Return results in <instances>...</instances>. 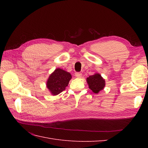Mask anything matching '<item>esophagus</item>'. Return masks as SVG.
Wrapping results in <instances>:
<instances>
[{
    "label": "esophagus",
    "mask_w": 148,
    "mask_h": 148,
    "mask_svg": "<svg viewBox=\"0 0 148 148\" xmlns=\"http://www.w3.org/2000/svg\"><path fill=\"white\" fill-rule=\"evenodd\" d=\"M75 76L77 77H78V78H80V77H82V73H79V72H77V73H75Z\"/></svg>",
    "instance_id": "1"
}]
</instances>
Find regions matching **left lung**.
<instances>
[{
  "label": "left lung",
  "mask_w": 148,
  "mask_h": 148,
  "mask_svg": "<svg viewBox=\"0 0 148 148\" xmlns=\"http://www.w3.org/2000/svg\"><path fill=\"white\" fill-rule=\"evenodd\" d=\"M87 83L89 88L95 93H98L105 86V80L98 73L89 76L87 78Z\"/></svg>",
  "instance_id": "1"
}]
</instances>
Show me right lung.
Masks as SVG:
<instances>
[{"instance_id": "right-lung-1", "label": "right lung", "mask_w": 148, "mask_h": 148, "mask_svg": "<svg viewBox=\"0 0 148 148\" xmlns=\"http://www.w3.org/2000/svg\"><path fill=\"white\" fill-rule=\"evenodd\" d=\"M71 75L60 69H56L50 75L47 82V87L52 95H57L68 86Z\"/></svg>"}]
</instances>
